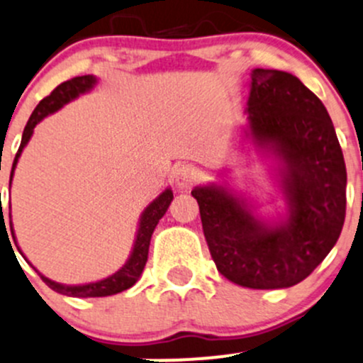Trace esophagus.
Instances as JSON below:
<instances>
[{"label":"esophagus","instance_id":"34e87169","mask_svg":"<svg viewBox=\"0 0 363 363\" xmlns=\"http://www.w3.org/2000/svg\"><path fill=\"white\" fill-rule=\"evenodd\" d=\"M201 182V171L192 164H183L174 171V183L178 189L190 190L196 183Z\"/></svg>","mask_w":363,"mask_h":363}]
</instances>
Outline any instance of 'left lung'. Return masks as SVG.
<instances>
[{
    "mask_svg": "<svg viewBox=\"0 0 363 363\" xmlns=\"http://www.w3.org/2000/svg\"><path fill=\"white\" fill-rule=\"evenodd\" d=\"M250 129L285 160L289 220L265 227L218 186L192 190L213 262L246 289H289L308 278L337 242L346 216V166L323 103L292 73L257 68Z\"/></svg>",
    "mask_w": 363,
    "mask_h": 363,
    "instance_id": "left-lung-1",
    "label": "left lung"
}]
</instances>
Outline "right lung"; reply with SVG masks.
I'll return each instance as SVG.
<instances>
[{"label":"right lung","instance_id":"add662e5","mask_svg":"<svg viewBox=\"0 0 363 363\" xmlns=\"http://www.w3.org/2000/svg\"><path fill=\"white\" fill-rule=\"evenodd\" d=\"M96 84V78L91 77V74H84V77H74L71 80L62 82L61 85L54 89L47 98H43L38 103V106L35 108V111L29 117L28 124H26L24 134H22V141L21 147H18L17 155L13 159V166H12V173H10V182H12L13 177V169L15 164H17L18 157H21L22 148L26 147V143L31 138L33 129L35 125L42 121L43 117H47L48 113H54L55 110H59L61 106H65L66 103H69L71 99L77 98L78 94H84L85 91L92 89V85ZM171 201H173V192L169 189L166 192L160 194L159 197L150 204L147 209H145L143 216H141L140 222V230H138L136 236V242H134L133 253H130V259L127 260V264L121 271L115 272L113 276L106 279H101L98 283H89V285H82V286H66L61 285V283L50 281L48 278H45L43 274H40V278L47 283V286H50L54 292L62 294V295H69V297H106V295H113L118 292H124V290L130 289L134 283L138 281V278L143 272L145 264H147L148 259V246H150V239L152 234H154L155 225L159 223V220L162 218L164 213L167 211L169 208ZM1 206V204H0ZM3 209V208H1ZM5 222L1 215V223ZM10 229H12V223H10ZM12 238H13V230H12ZM15 241V238H13Z\"/></svg>","mask_w":363,"mask_h":363}]
</instances>
